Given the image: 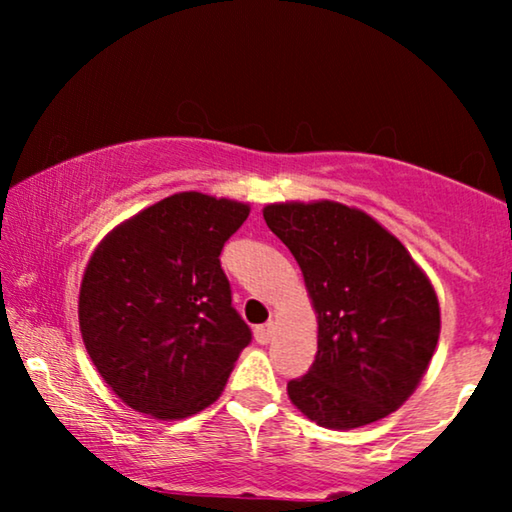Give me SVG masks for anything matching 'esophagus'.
Returning <instances> with one entry per match:
<instances>
[{
  "instance_id": "esophagus-1",
  "label": "esophagus",
  "mask_w": 512,
  "mask_h": 512,
  "mask_svg": "<svg viewBox=\"0 0 512 512\" xmlns=\"http://www.w3.org/2000/svg\"><path fill=\"white\" fill-rule=\"evenodd\" d=\"M272 331H275V324H263V326H256L254 328V338L256 342H261V345H268L270 338H272Z\"/></svg>"
}]
</instances>
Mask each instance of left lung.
<instances>
[{
  "instance_id": "1",
  "label": "left lung",
  "mask_w": 512,
  "mask_h": 512,
  "mask_svg": "<svg viewBox=\"0 0 512 512\" xmlns=\"http://www.w3.org/2000/svg\"><path fill=\"white\" fill-rule=\"evenodd\" d=\"M263 219L298 261L317 312V356L286 384L291 403L335 431L391 415L438 345L440 305L426 272L373 216L342 202H275Z\"/></svg>"
}]
</instances>
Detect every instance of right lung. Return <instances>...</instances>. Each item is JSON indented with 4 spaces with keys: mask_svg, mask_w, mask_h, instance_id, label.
Wrapping results in <instances>:
<instances>
[{
    "mask_svg": "<svg viewBox=\"0 0 512 512\" xmlns=\"http://www.w3.org/2000/svg\"><path fill=\"white\" fill-rule=\"evenodd\" d=\"M249 205L174 193L97 244L79 291L90 361L132 410L184 419L221 396L251 331L230 305L221 249Z\"/></svg>",
    "mask_w": 512,
    "mask_h": 512,
    "instance_id": "add662e5",
    "label": "right lung"
}]
</instances>
